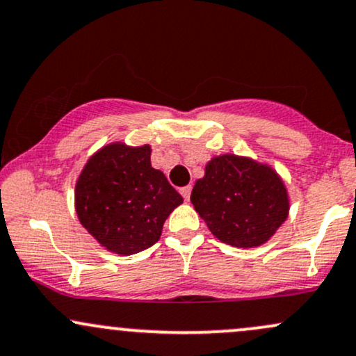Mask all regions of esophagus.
Listing matches in <instances>:
<instances>
[{"mask_svg":"<svg viewBox=\"0 0 356 356\" xmlns=\"http://www.w3.org/2000/svg\"><path fill=\"white\" fill-rule=\"evenodd\" d=\"M191 191H192V187H191V186L181 187V194H182V197L186 199V201H189V197H191Z\"/></svg>","mask_w":356,"mask_h":356,"instance_id":"esophagus-1","label":"esophagus"}]
</instances>
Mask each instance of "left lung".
I'll list each match as a JSON object with an SVG mask.
<instances>
[{"label":"left lung","mask_w":356,"mask_h":356,"mask_svg":"<svg viewBox=\"0 0 356 356\" xmlns=\"http://www.w3.org/2000/svg\"><path fill=\"white\" fill-rule=\"evenodd\" d=\"M191 202L212 234L234 248L268 243L289 212L288 191L276 170L234 154L207 162Z\"/></svg>","instance_id":"1"}]
</instances>
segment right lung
I'll use <instances>...</instances> for the list:
<instances>
[{"instance_id":"obj_1","label":"right lung","mask_w":356,"mask_h":356,"mask_svg":"<svg viewBox=\"0 0 356 356\" xmlns=\"http://www.w3.org/2000/svg\"><path fill=\"white\" fill-rule=\"evenodd\" d=\"M150 145L113 142L88 159L75 186L81 226L107 251L130 256L161 238L182 195L150 164Z\"/></svg>"}]
</instances>
